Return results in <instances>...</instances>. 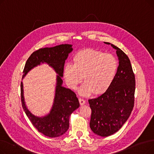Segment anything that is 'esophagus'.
Returning a JSON list of instances; mask_svg holds the SVG:
<instances>
[{
  "label": "esophagus",
  "mask_w": 154,
  "mask_h": 154,
  "mask_svg": "<svg viewBox=\"0 0 154 154\" xmlns=\"http://www.w3.org/2000/svg\"><path fill=\"white\" fill-rule=\"evenodd\" d=\"M79 102H80V104L81 105V106H83V105H84L85 103V100H84L83 99H81V98H79Z\"/></svg>",
  "instance_id": "1"
}]
</instances>
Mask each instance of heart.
Listing matches in <instances>:
<instances>
[{"instance_id":"b5f03b06","label":"heart","mask_w":154,"mask_h":154,"mask_svg":"<svg viewBox=\"0 0 154 154\" xmlns=\"http://www.w3.org/2000/svg\"><path fill=\"white\" fill-rule=\"evenodd\" d=\"M74 64L68 62L63 68V76L67 85L74 89L82 82L80 95L106 92L115 79L118 62L114 56L92 48L80 51L73 58Z\"/></svg>"}]
</instances>
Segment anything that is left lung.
Listing matches in <instances>:
<instances>
[{
  "label": "left lung",
  "mask_w": 154,
  "mask_h": 154,
  "mask_svg": "<svg viewBox=\"0 0 154 154\" xmlns=\"http://www.w3.org/2000/svg\"><path fill=\"white\" fill-rule=\"evenodd\" d=\"M119 67L114 81L109 89L97 98L88 100L92 110L90 127L101 137L117 132L130 116L134 105L135 75L128 56L116 45Z\"/></svg>",
  "instance_id": "obj_1"
}]
</instances>
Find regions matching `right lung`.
<instances>
[{"instance_id":"obj_1","label":"right lung","mask_w":154,"mask_h":154,"mask_svg":"<svg viewBox=\"0 0 154 154\" xmlns=\"http://www.w3.org/2000/svg\"><path fill=\"white\" fill-rule=\"evenodd\" d=\"M72 46L70 44H62L53 47L40 48L30 55L23 71L22 79L31 69L40 63H46L58 74L56 79L52 107L49 114L44 117L35 116L27 109L24 100L22 82L20 84L21 101L23 110L39 132L52 138L59 137L67 132L69 127V117L80 106L76 94L69 88L62 85L65 61L73 50Z\"/></svg>"}]
</instances>
